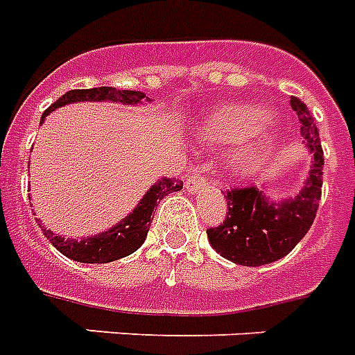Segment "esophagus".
I'll use <instances>...</instances> for the list:
<instances>
[{
	"label": "esophagus",
	"instance_id": "34e87169",
	"mask_svg": "<svg viewBox=\"0 0 355 355\" xmlns=\"http://www.w3.org/2000/svg\"><path fill=\"white\" fill-rule=\"evenodd\" d=\"M204 183H206L204 174H202L200 170H193L191 175H187V180H185V189H187L189 193H194V191H198Z\"/></svg>",
	"mask_w": 355,
	"mask_h": 355
}]
</instances>
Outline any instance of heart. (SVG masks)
Listing matches in <instances>:
<instances>
[{
    "mask_svg": "<svg viewBox=\"0 0 355 355\" xmlns=\"http://www.w3.org/2000/svg\"><path fill=\"white\" fill-rule=\"evenodd\" d=\"M268 110L260 106L234 105L226 106L204 125V135L211 140H228V142H239L250 137L258 123L268 119ZM262 159V151L252 148L245 155V166H254Z\"/></svg>",
    "mask_w": 355,
    "mask_h": 355,
    "instance_id": "1",
    "label": "heart"
}]
</instances>
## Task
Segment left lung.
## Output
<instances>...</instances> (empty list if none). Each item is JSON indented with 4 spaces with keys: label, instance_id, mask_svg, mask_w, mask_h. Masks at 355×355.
I'll list each match as a JSON object with an SVG mask.
<instances>
[{
    "label": "left lung",
    "instance_id": "left-lung-1",
    "mask_svg": "<svg viewBox=\"0 0 355 355\" xmlns=\"http://www.w3.org/2000/svg\"><path fill=\"white\" fill-rule=\"evenodd\" d=\"M297 114L301 137L313 155L307 183L294 200L269 202L257 187L241 185L226 191V217L207 228L209 243L218 254L239 266H263L286 257L313 226L324 180V149L311 112L297 97H290Z\"/></svg>",
    "mask_w": 355,
    "mask_h": 355
}]
</instances>
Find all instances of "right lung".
Masks as SVG:
<instances>
[{
    "label": "right lung",
    "mask_w": 355,
    "mask_h": 355,
    "mask_svg": "<svg viewBox=\"0 0 355 355\" xmlns=\"http://www.w3.org/2000/svg\"><path fill=\"white\" fill-rule=\"evenodd\" d=\"M142 98H146L142 92H129V89H116V87H92V89H71L65 95H61L55 103L48 106L41 117V123L44 116L50 112L60 108L69 103H78V101H117V103H127V105H137ZM183 187L181 180L175 178H162L149 189L148 194L144 196L142 202L138 204L135 211L129 217H125L119 225L110 228L108 232L97 234L87 239H65L52 234L50 230L42 228V234L46 236L48 241L65 254L71 260L84 263H106L119 260V258L129 257L135 250L140 249L144 239L148 236L149 225L153 220V209L159 206L166 194L180 191Z\"/></svg>",
    "instance_id": "add662e5"
}]
</instances>
